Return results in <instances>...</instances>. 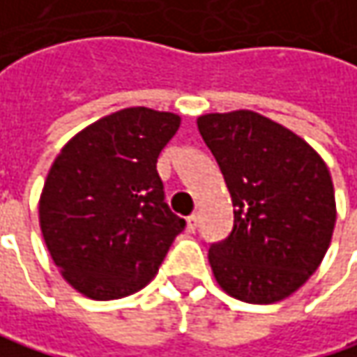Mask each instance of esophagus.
<instances>
[{
    "instance_id": "34e87169",
    "label": "esophagus",
    "mask_w": 357,
    "mask_h": 357,
    "mask_svg": "<svg viewBox=\"0 0 357 357\" xmlns=\"http://www.w3.org/2000/svg\"><path fill=\"white\" fill-rule=\"evenodd\" d=\"M197 222H199V218H197L195 213L188 218V224H185V227H188V231H190V234H194L195 229H197Z\"/></svg>"
}]
</instances>
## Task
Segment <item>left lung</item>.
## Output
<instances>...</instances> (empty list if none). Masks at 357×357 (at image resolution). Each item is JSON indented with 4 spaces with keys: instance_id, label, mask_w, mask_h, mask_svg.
Instances as JSON below:
<instances>
[{
    "instance_id": "obj_1",
    "label": "left lung",
    "mask_w": 357,
    "mask_h": 357,
    "mask_svg": "<svg viewBox=\"0 0 357 357\" xmlns=\"http://www.w3.org/2000/svg\"><path fill=\"white\" fill-rule=\"evenodd\" d=\"M224 174L234 229L209 248L218 286L248 303L286 300L318 270L332 241L330 169L298 133L252 109L197 117Z\"/></svg>"
}]
</instances>
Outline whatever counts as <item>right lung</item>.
I'll return each instance as SVG.
<instances>
[{"label":"right lung","mask_w":357,"mask_h":357,"mask_svg":"<svg viewBox=\"0 0 357 357\" xmlns=\"http://www.w3.org/2000/svg\"><path fill=\"white\" fill-rule=\"evenodd\" d=\"M181 117L126 107L75 133L50 167L39 227L59 273L91 300L146 287L185 222L163 202L155 163Z\"/></svg>","instance_id":"obj_1"}]
</instances>
